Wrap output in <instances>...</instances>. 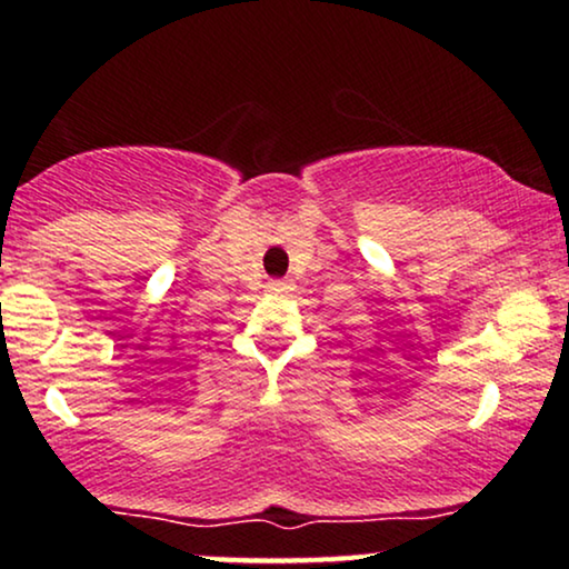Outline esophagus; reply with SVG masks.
Returning <instances> with one entry per match:
<instances>
[{"label":"esophagus","instance_id":"34e87169","mask_svg":"<svg viewBox=\"0 0 569 569\" xmlns=\"http://www.w3.org/2000/svg\"><path fill=\"white\" fill-rule=\"evenodd\" d=\"M267 289H270L272 293H289L293 286L289 283V280H272V283L267 286Z\"/></svg>","mask_w":569,"mask_h":569}]
</instances>
